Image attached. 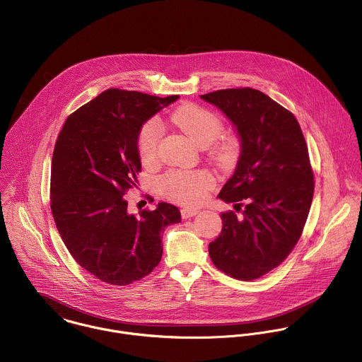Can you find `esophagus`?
Here are the masks:
<instances>
[{"label":"esophagus","instance_id":"obj_1","mask_svg":"<svg viewBox=\"0 0 362 362\" xmlns=\"http://www.w3.org/2000/svg\"><path fill=\"white\" fill-rule=\"evenodd\" d=\"M200 213V210L199 209H189V207H186V209H182V217L185 218H192L194 217V216H197Z\"/></svg>","mask_w":362,"mask_h":362}]
</instances>
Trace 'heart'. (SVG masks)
<instances>
[{
  "label": "heart",
  "mask_w": 362,
  "mask_h": 362,
  "mask_svg": "<svg viewBox=\"0 0 362 362\" xmlns=\"http://www.w3.org/2000/svg\"><path fill=\"white\" fill-rule=\"evenodd\" d=\"M169 120L200 146L213 143L222 129L221 120L213 112L196 105L179 106L172 112ZM159 140V124L155 120L148 122L139 137V151L144 163H152L156 159ZM218 152L221 156H228L230 145H221ZM213 185L214 179L206 170H170L160 180V186L169 197L187 206L200 203Z\"/></svg>",
  "instance_id": "heart-1"
}]
</instances>
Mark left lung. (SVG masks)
<instances>
[{"label":"left lung","instance_id":"1","mask_svg":"<svg viewBox=\"0 0 362 362\" xmlns=\"http://www.w3.org/2000/svg\"><path fill=\"white\" fill-rule=\"evenodd\" d=\"M232 123L240 152L218 197L245 209L222 213V230L209 245L213 263L236 280L276 269L296 245L313 197V173L300 127L287 109L252 88L200 95Z\"/></svg>","mask_w":362,"mask_h":362}]
</instances>
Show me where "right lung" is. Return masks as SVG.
<instances>
[{
  "label": "right lung",
  "instance_id": "obj_1",
  "mask_svg": "<svg viewBox=\"0 0 362 362\" xmlns=\"http://www.w3.org/2000/svg\"><path fill=\"white\" fill-rule=\"evenodd\" d=\"M177 95L110 88L66 120L52 160V213L75 262L100 281L127 286L162 257V230L182 221L169 203L136 217L124 193L139 183L143 124Z\"/></svg>",
  "mask_w": 362,
  "mask_h": 362
}]
</instances>
